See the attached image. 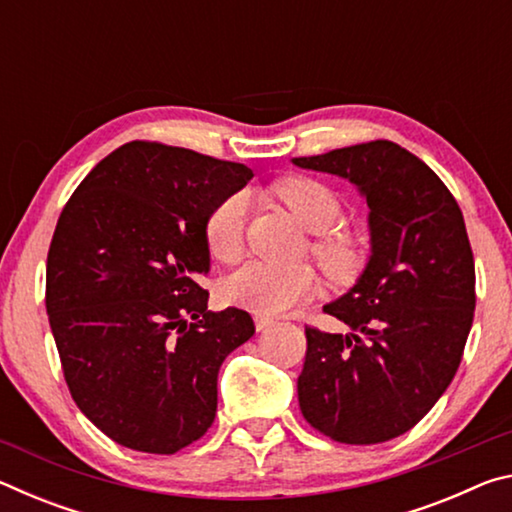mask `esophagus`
Listing matches in <instances>:
<instances>
[{"instance_id":"esophagus-1","label":"esophagus","mask_w":512,"mask_h":512,"mask_svg":"<svg viewBox=\"0 0 512 512\" xmlns=\"http://www.w3.org/2000/svg\"><path fill=\"white\" fill-rule=\"evenodd\" d=\"M271 325H273V318L262 316V314L255 316V327L259 329V332H262V329H266V327H271Z\"/></svg>"}]
</instances>
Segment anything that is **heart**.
Segmentation results:
<instances>
[{
    "label": "heart",
    "instance_id": "b5f03b06",
    "mask_svg": "<svg viewBox=\"0 0 512 512\" xmlns=\"http://www.w3.org/2000/svg\"><path fill=\"white\" fill-rule=\"evenodd\" d=\"M273 194L296 214L307 230L316 232L311 255L323 266L329 280L350 282L361 271L363 244L350 230H341L345 207L341 196L323 180L311 176H287L273 183ZM248 198L232 192L216 203L203 225L205 246L221 264H235L244 253ZM318 289L314 268H280L264 262H248L223 282V296L230 305L262 316L282 314L307 300Z\"/></svg>",
    "mask_w": 512,
    "mask_h": 512
}]
</instances>
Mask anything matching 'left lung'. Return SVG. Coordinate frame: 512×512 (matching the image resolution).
<instances>
[{"mask_svg":"<svg viewBox=\"0 0 512 512\" xmlns=\"http://www.w3.org/2000/svg\"><path fill=\"white\" fill-rule=\"evenodd\" d=\"M293 162L352 180L366 196L372 235L359 282L323 309L352 334L305 327L300 411L336 443H386L431 411L461 366L476 305L463 212L443 180L395 142Z\"/></svg>","mask_w":512,"mask_h":512,"instance_id":"obj_1","label":"left lung"}]
</instances>
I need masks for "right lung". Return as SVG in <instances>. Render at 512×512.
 <instances>
[{"label":"right lung","mask_w":512,"mask_h":512,"mask_svg":"<svg viewBox=\"0 0 512 512\" xmlns=\"http://www.w3.org/2000/svg\"><path fill=\"white\" fill-rule=\"evenodd\" d=\"M253 178L246 164L135 140L94 167L58 216L45 305L76 406L115 443L176 454L216 415L248 311H207L203 225Z\"/></svg>","instance_id":"right-lung-1"}]
</instances>
